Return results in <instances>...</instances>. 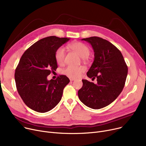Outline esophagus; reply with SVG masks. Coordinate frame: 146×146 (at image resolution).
<instances>
[{"mask_svg": "<svg viewBox=\"0 0 146 146\" xmlns=\"http://www.w3.org/2000/svg\"><path fill=\"white\" fill-rule=\"evenodd\" d=\"M69 79H70V81H73V80H74V78H72V77H69Z\"/></svg>", "mask_w": 146, "mask_h": 146, "instance_id": "1", "label": "esophagus"}]
</instances>
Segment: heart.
Returning <instances> with one entry per match:
<instances>
[{"label": "heart", "instance_id": "heart-1", "mask_svg": "<svg viewBox=\"0 0 146 146\" xmlns=\"http://www.w3.org/2000/svg\"><path fill=\"white\" fill-rule=\"evenodd\" d=\"M68 47L82 58L87 57L89 53L90 50L86 45L80 42H75L70 44ZM65 58L64 49L62 47H59L55 52V58L57 64H62L64 63ZM86 70L84 66H74L69 65L64 68L62 72L63 74L69 76V77L78 78Z\"/></svg>", "mask_w": 146, "mask_h": 146}]
</instances>
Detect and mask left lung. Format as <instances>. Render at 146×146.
<instances>
[{
	"mask_svg": "<svg viewBox=\"0 0 146 146\" xmlns=\"http://www.w3.org/2000/svg\"><path fill=\"white\" fill-rule=\"evenodd\" d=\"M94 51V61L87 76L97 83L82 80L83 86L78 91L80 101L94 110L109 105L123 89L128 67L121 51L112 43L98 36L83 38Z\"/></svg>",
	"mask_w": 146,
	"mask_h": 146,
	"instance_id": "obj_1",
	"label": "left lung"
}]
</instances>
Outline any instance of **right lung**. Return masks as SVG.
Here are the masks:
<instances>
[{
  "label": "right lung",
  "instance_id": "right-lung-1",
  "mask_svg": "<svg viewBox=\"0 0 146 146\" xmlns=\"http://www.w3.org/2000/svg\"><path fill=\"white\" fill-rule=\"evenodd\" d=\"M70 38L50 36L38 41L22 56L15 73L17 89L22 99L31 110L48 112L61 101L64 87L70 82L65 75L47 80L57 68L55 52Z\"/></svg>",
  "mask_w": 146,
  "mask_h": 146
}]
</instances>
